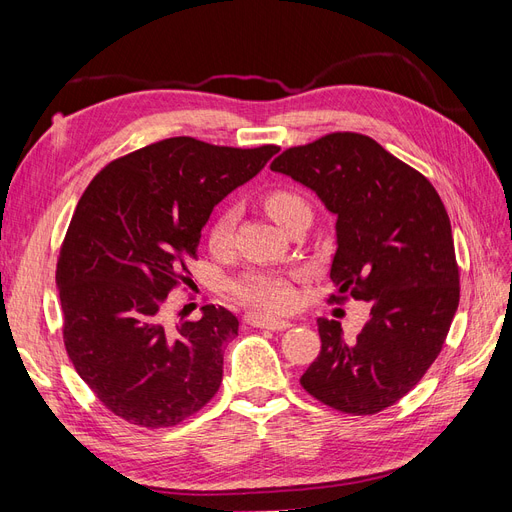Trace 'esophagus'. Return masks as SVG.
<instances>
[{"instance_id": "esophagus-1", "label": "esophagus", "mask_w": 512, "mask_h": 512, "mask_svg": "<svg viewBox=\"0 0 512 512\" xmlns=\"http://www.w3.org/2000/svg\"><path fill=\"white\" fill-rule=\"evenodd\" d=\"M245 322L250 324V327L256 329H271V331H286L290 329L292 324L288 320H280V318H267V316H258V314H247Z\"/></svg>"}]
</instances>
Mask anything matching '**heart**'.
Masks as SVG:
<instances>
[{"instance_id": "heart-1", "label": "heart", "mask_w": 512, "mask_h": 512, "mask_svg": "<svg viewBox=\"0 0 512 512\" xmlns=\"http://www.w3.org/2000/svg\"><path fill=\"white\" fill-rule=\"evenodd\" d=\"M267 213L280 224L282 228L294 215L307 211L305 200L292 190H271L262 198ZM239 213L235 207H226L209 228V247L213 252H224L235 235ZM232 294L247 305H252L260 312L267 314H282L297 303V290L292 286V275L277 273V271H250L230 286Z\"/></svg>"}]
</instances>
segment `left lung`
<instances>
[{
    "mask_svg": "<svg viewBox=\"0 0 512 512\" xmlns=\"http://www.w3.org/2000/svg\"><path fill=\"white\" fill-rule=\"evenodd\" d=\"M335 218L331 301L371 305L361 333L318 318L320 354L303 389L346 414H376L412 391L436 361L459 305L451 220L436 188L374 138L333 132L271 164Z\"/></svg>",
    "mask_w": 512,
    "mask_h": 512,
    "instance_id": "1",
    "label": "left lung"
}]
</instances>
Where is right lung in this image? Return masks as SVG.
<instances>
[{
	"label": "right lung",
	"instance_id": "1",
	"mask_svg": "<svg viewBox=\"0 0 512 512\" xmlns=\"http://www.w3.org/2000/svg\"><path fill=\"white\" fill-rule=\"evenodd\" d=\"M277 151L175 136L106 164L83 192L55 273L64 344L76 374L123 421L173 427L218 393L239 320L205 305L200 320L170 327L164 303L188 280L213 207Z\"/></svg>",
	"mask_w": 512,
	"mask_h": 512
}]
</instances>
